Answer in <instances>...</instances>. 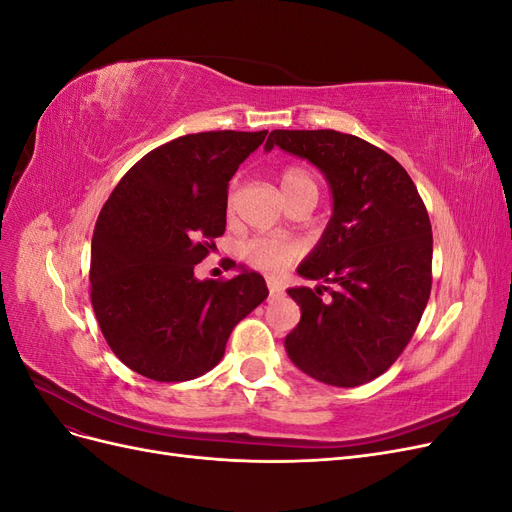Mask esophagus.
Here are the masks:
<instances>
[{"mask_svg": "<svg viewBox=\"0 0 512 512\" xmlns=\"http://www.w3.org/2000/svg\"><path fill=\"white\" fill-rule=\"evenodd\" d=\"M267 288H269V294H271V297H280V294H282V286L277 284V282H273V280H269V282H267Z\"/></svg>", "mask_w": 512, "mask_h": 512, "instance_id": "obj_1", "label": "esophagus"}]
</instances>
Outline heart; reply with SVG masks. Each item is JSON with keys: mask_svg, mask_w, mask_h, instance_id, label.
<instances>
[{"mask_svg": "<svg viewBox=\"0 0 512 512\" xmlns=\"http://www.w3.org/2000/svg\"><path fill=\"white\" fill-rule=\"evenodd\" d=\"M282 192L299 188L305 183H314L303 168H286L282 177ZM239 256L252 269L262 273H280L297 258V245L277 235H256L239 245Z\"/></svg>", "mask_w": 512, "mask_h": 512, "instance_id": "b5f03b06", "label": "heart"}]
</instances>
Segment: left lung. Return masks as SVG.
Here are the masks:
<instances>
[{
  "label": "left lung",
  "instance_id": "obj_1",
  "mask_svg": "<svg viewBox=\"0 0 512 512\" xmlns=\"http://www.w3.org/2000/svg\"><path fill=\"white\" fill-rule=\"evenodd\" d=\"M280 147L329 183L333 215L297 273L328 286H294L301 320L284 346L307 376L361 386L404 352L431 292L433 237L410 175L389 153L335 130H273ZM329 291L327 300L321 292Z\"/></svg>",
  "mask_w": 512,
  "mask_h": 512
}]
</instances>
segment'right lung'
Returning <instances> with one entry per match:
<instances>
[{"label":"right lung","instance_id":"obj_1","mask_svg":"<svg viewBox=\"0 0 512 512\" xmlns=\"http://www.w3.org/2000/svg\"><path fill=\"white\" fill-rule=\"evenodd\" d=\"M260 132H198L138 160L104 203L91 239V305L117 359L158 382L203 376L237 322L267 299L265 277L228 262V280L194 267L226 230L228 181Z\"/></svg>","mask_w":512,"mask_h":512}]
</instances>
